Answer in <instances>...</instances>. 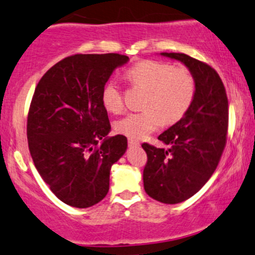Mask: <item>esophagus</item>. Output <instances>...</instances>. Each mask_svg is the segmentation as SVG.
<instances>
[{
	"mask_svg": "<svg viewBox=\"0 0 255 255\" xmlns=\"http://www.w3.org/2000/svg\"><path fill=\"white\" fill-rule=\"evenodd\" d=\"M128 146H139V142L137 139L133 138H128Z\"/></svg>",
	"mask_w": 255,
	"mask_h": 255,
	"instance_id": "34e87169",
	"label": "esophagus"
}]
</instances>
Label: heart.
Segmentation results:
<instances>
[{
  "label": "heart",
  "instance_id": "heart-1",
  "mask_svg": "<svg viewBox=\"0 0 255 255\" xmlns=\"http://www.w3.org/2000/svg\"><path fill=\"white\" fill-rule=\"evenodd\" d=\"M133 86L146 91L144 111L128 113L117 122L116 131L133 139L144 138L162 125L180 121L192 104L196 94V80L186 68H173L157 61L137 62L127 73ZM105 109L121 113L124 107L123 95L115 81H110L103 92Z\"/></svg>",
  "mask_w": 255,
  "mask_h": 255
}]
</instances>
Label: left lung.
Returning <instances> with one entry per match:
<instances>
[{
  "label": "left lung",
  "instance_id": "left-lung-1",
  "mask_svg": "<svg viewBox=\"0 0 255 255\" xmlns=\"http://www.w3.org/2000/svg\"><path fill=\"white\" fill-rule=\"evenodd\" d=\"M181 62L196 80L190 109L158 136L168 149L143 143L148 155L144 190L164 204H178L196 194L211 178L226 146L228 99L223 82L210 65L185 53L161 52Z\"/></svg>",
  "mask_w": 255,
  "mask_h": 255
}]
</instances>
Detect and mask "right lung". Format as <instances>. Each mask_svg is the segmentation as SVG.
I'll return each instance as SVG.
<instances>
[{"label":"right lung","instance_id":"right-lung-1","mask_svg":"<svg viewBox=\"0 0 255 255\" xmlns=\"http://www.w3.org/2000/svg\"><path fill=\"white\" fill-rule=\"evenodd\" d=\"M128 62L118 53L75 55L50 68L33 95L27 139L41 179L65 204H98L110 188V170L128 138L110 137L103 92L113 70Z\"/></svg>","mask_w":255,"mask_h":255}]
</instances>
